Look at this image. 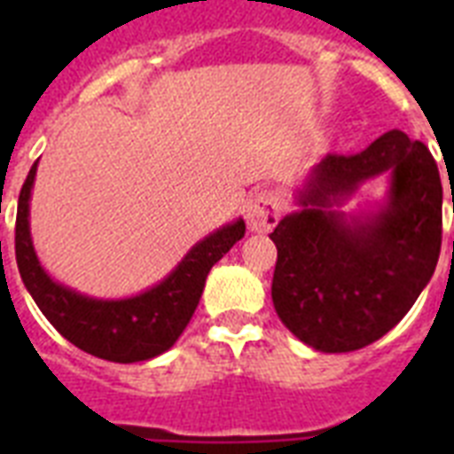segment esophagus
<instances>
[{
  "label": "esophagus",
  "mask_w": 454,
  "mask_h": 454,
  "mask_svg": "<svg viewBox=\"0 0 454 454\" xmlns=\"http://www.w3.org/2000/svg\"><path fill=\"white\" fill-rule=\"evenodd\" d=\"M283 214V200L280 192L273 188H259L249 195L247 209H245V219L247 226L256 233H269L270 228H276Z\"/></svg>",
  "instance_id": "34e87169"
}]
</instances>
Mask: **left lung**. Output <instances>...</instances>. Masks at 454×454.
<instances>
[{"label": "left lung", "mask_w": 454, "mask_h": 454, "mask_svg": "<svg viewBox=\"0 0 454 454\" xmlns=\"http://www.w3.org/2000/svg\"><path fill=\"white\" fill-rule=\"evenodd\" d=\"M387 174L370 210L343 205ZM270 240V297L285 327L310 348L346 353L384 337L429 285L441 254L443 185L422 141L387 131L358 155H327L306 174Z\"/></svg>", "instance_id": "8db88e82"}]
</instances>
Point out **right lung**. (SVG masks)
<instances>
[{"instance_id": "add662e5", "label": "right lung", "mask_w": 454, "mask_h": 454, "mask_svg": "<svg viewBox=\"0 0 454 454\" xmlns=\"http://www.w3.org/2000/svg\"><path fill=\"white\" fill-rule=\"evenodd\" d=\"M39 162V160H37ZM37 162L18 198L16 262L25 290L46 320L82 351L113 363H141L169 351L198 309L209 270L245 235L235 219L195 242L171 273L134 297L98 299L53 280L39 262L30 233V198Z\"/></svg>"}]
</instances>
